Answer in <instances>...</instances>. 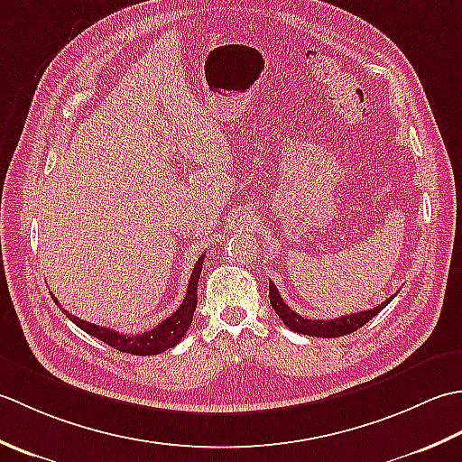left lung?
<instances>
[{"instance_id":"obj_1","label":"left lung","mask_w":462,"mask_h":462,"mask_svg":"<svg viewBox=\"0 0 462 462\" xmlns=\"http://www.w3.org/2000/svg\"><path fill=\"white\" fill-rule=\"evenodd\" d=\"M269 299H271V307L275 309V313L279 315L281 321H283L291 331L300 333V335H309V337H323V338H331V337H343L349 335L356 328H361L371 321L374 315H379L381 310L387 307L391 300L394 299L389 297L387 300H383L379 307L369 309V310H361V313H353V315H345L338 319H327V321H319V319H305L300 317L295 310H291V307L281 299L277 287L269 281Z\"/></svg>"}]
</instances>
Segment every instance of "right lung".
<instances>
[{
	"instance_id": "right-lung-1",
	"label": "right lung",
	"mask_w": 462,
	"mask_h": 462,
	"mask_svg": "<svg viewBox=\"0 0 462 462\" xmlns=\"http://www.w3.org/2000/svg\"><path fill=\"white\" fill-rule=\"evenodd\" d=\"M203 261H205V255H201L195 263L183 303L179 305V309L173 310V313L169 315L165 321L155 325L153 328H149V331H145V333H139V335L117 333V331H113V328L83 321V319L68 313L65 309H63V313L69 319V321L78 325L81 331H86L88 335L99 338V341H103L121 353H131V355H139V356L159 355L167 349H171V346H175L179 341H181L187 333V328L191 327L193 313L197 307V283H199V277H201ZM53 300L58 303V299L55 297H53Z\"/></svg>"
}]
</instances>
